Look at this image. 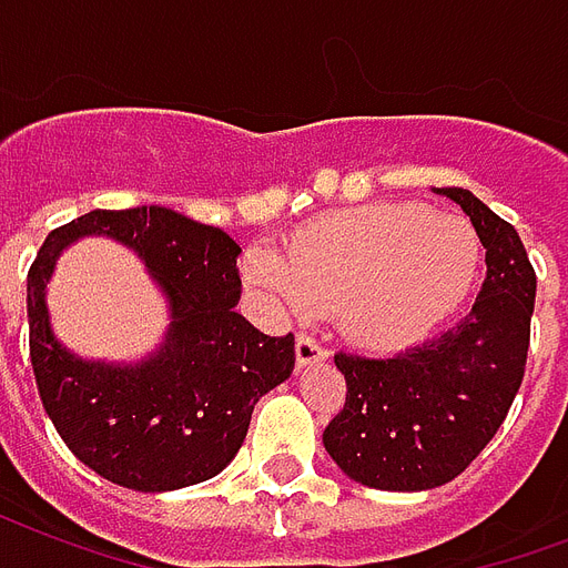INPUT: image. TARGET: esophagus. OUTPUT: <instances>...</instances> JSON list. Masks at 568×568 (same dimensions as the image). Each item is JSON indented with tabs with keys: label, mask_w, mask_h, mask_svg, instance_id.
Returning <instances> with one entry per match:
<instances>
[{
	"label": "esophagus",
	"mask_w": 568,
	"mask_h": 568,
	"mask_svg": "<svg viewBox=\"0 0 568 568\" xmlns=\"http://www.w3.org/2000/svg\"><path fill=\"white\" fill-rule=\"evenodd\" d=\"M329 356L326 349L320 347L317 341L314 338H296V362H300V368H308V365H314V362H323Z\"/></svg>",
	"instance_id": "34e87169"
}]
</instances>
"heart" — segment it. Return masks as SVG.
<instances>
[{"instance_id":"obj_1","label":"heart","mask_w":568,"mask_h":568,"mask_svg":"<svg viewBox=\"0 0 568 568\" xmlns=\"http://www.w3.org/2000/svg\"><path fill=\"white\" fill-rule=\"evenodd\" d=\"M479 236L458 215L413 203H371L311 221L242 257V275L284 314H338L371 353L410 347L458 311L479 272Z\"/></svg>"}]
</instances>
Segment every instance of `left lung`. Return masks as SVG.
I'll list each match as a JSON object with an SVG mask.
<instances>
[{
  "mask_svg": "<svg viewBox=\"0 0 568 568\" xmlns=\"http://www.w3.org/2000/svg\"><path fill=\"white\" fill-rule=\"evenodd\" d=\"M470 219L485 281L470 314L437 338L371 359L338 353L344 410L323 446L349 479L377 491H428L470 467L521 389L536 272L511 224L467 187H434Z\"/></svg>",
  "mask_w": 568,
  "mask_h": 568,
  "instance_id": "1",
  "label": "left lung"
}]
</instances>
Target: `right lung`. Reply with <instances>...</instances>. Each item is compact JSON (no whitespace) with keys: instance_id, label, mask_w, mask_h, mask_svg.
<instances>
[{"instance_id":"obj_1","label":"right lung","mask_w":568,"mask_h":568,"mask_svg":"<svg viewBox=\"0 0 568 568\" xmlns=\"http://www.w3.org/2000/svg\"><path fill=\"white\" fill-rule=\"evenodd\" d=\"M87 235L134 250L169 302V329L143 361H87L52 332L45 284L58 254ZM239 254L224 230L168 206L95 209L44 239L26 278L29 356L77 462L113 485L161 494L212 479L236 458L254 404L296 365L293 335L268 338L236 311Z\"/></svg>"}]
</instances>
